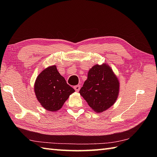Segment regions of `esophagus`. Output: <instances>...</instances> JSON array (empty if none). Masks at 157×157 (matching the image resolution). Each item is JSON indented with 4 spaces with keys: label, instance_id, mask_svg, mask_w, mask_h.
Segmentation results:
<instances>
[{
    "label": "esophagus",
    "instance_id": "esophagus-1",
    "mask_svg": "<svg viewBox=\"0 0 157 157\" xmlns=\"http://www.w3.org/2000/svg\"><path fill=\"white\" fill-rule=\"evenodd\" d=\"M73 88L75 89V90L76 92H78L79 90V89H80V86H79V85H77V86H75L74 87H73Z\"/></svg>",
    "mask_w": 157,
    "mask_h": 157
}]
</instances>
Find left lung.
I'll list each match as a JSON object with an SVG mask.
<instances>
[{"label":"left lung","instance_id":"obj_1","mask_svg":"<svg viewBox=\"0 0 157 157\" xmlns=\"http://www.w3.org/2000/svg\"><path fill=\"white\" fill-rule=\"evenodd\" d=\"M119 81L107 63L96 64L89 70L79 94L96 113H102L115 103Z\"/></svg>","mask_w":157,"mask_h":157}]
</instances>
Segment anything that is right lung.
<instances>
[{
    "mask_svg": "<svg viewBox=\"0 0 157 157\" xmlns=\"http://www.w3.org/2000/svg\"><path fill=\"white\" fill-rule=\"evenodd\" d=\"M34 92L42 107L55 112L61 109L75 90L67 84L54 65L45 68L38 75L34 84Z\"/></svg>",
    "mask_w": 157,
    "mask_h": 157,
    "instance_id": "add662e5",
    "label": "right lung"
}]
</instances>
